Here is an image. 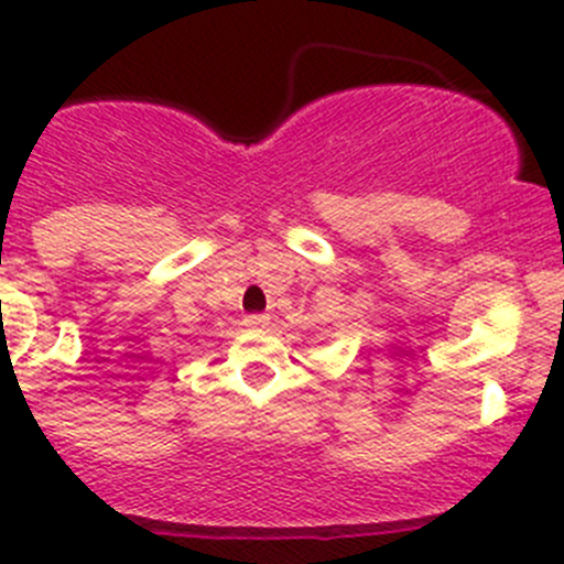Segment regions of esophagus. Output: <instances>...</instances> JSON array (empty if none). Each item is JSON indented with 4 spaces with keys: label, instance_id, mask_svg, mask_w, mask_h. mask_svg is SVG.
I'll use <instances>...</instances> for the list:
<instances>
[{
    "label": "esophagus",
    "instance_id": "obj_1",
    "mask_svg": "<svg viewBox=\"0 0 564 564\" xmlns=\"http://www.w3.org/2000/svg\"><path fill=\"white\" fill-rule=\"evenodd\" d=\"M267 324H270V316H267V314L246 316V327H250V329H261V327H267Z\"/></svg>",
    "mask_w": 564,
    "mask_h": 564
}]
</instances>
